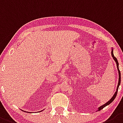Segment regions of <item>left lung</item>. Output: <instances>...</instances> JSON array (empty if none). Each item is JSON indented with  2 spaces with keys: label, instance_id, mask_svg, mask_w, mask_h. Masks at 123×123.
Wrapping results in <instances>:
<instances>
[{
  "label": "left lung",
  "instance_id": "left-lung-1",
  "mask_svg": "<svg viewBox=\"0 0 123 123\" xmlns=\"http://www.w3.org/2000/svg\"><path fill=\"white\" fill-rule=\"evenodd\" d=\"M111 56H112L113 58V59L115 60V61L116 64H117V69H118V74H119V80H118V86H117V91H116V92H115V94H114V95L113 96V97H111V99H110V100H108V102H107V103H105V104L102 105V106H100V107H99L98 108V110L99 111H100V110H102V109H103V108H104L105 107H106L107 105H108L110 104L111 102H112L114 100V99H115L116 96H117V92H118V88H119V86L120 85V83H121V73H120V71H119V67H118V66H119V64H118V60H117V59L116 58L115 56H114V55H113V48L112 49H111Z\"/></svg>",
  "mask_w": 123,
  "mask_h": 123
}]
</instances>
